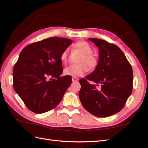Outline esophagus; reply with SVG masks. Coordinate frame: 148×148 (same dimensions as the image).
Wrapping results in <instances>:
<instances>
[{
    "label": "esophagus",
    "instance_id": "1",
    "mask_svg": "<svg viewBox=\"0 0 148 148\" xmlns=\"http://www.w3.org/2000/svg\"><path fill=\"white\" fill-rule=\"evenodd\" d=\"M78 80V78H76V77H72V82H77Z\"/></svg>",
    "mask_w": 148,
    "mask_h": 148
}]
</instances>
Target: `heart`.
Wrapping results in <instances>:
<instances>
[{"mask_svg":"<svg viewBox=\"0 0 148 148\" xmlns=\"http://www.w3.org/2000/svg\"><path fill=\"white\" fill-rule=\"evenodd\" d=\"M73 49L82 53V56L79 58L78 64L71 65L66 67L64 73L66 75L71 77H82L89 71V68L94 69L97 65V58L92 54V49L89 44L86 41H79L73 45ZM69 59V49H66L62 52L60 56V60L62 63L66 64ZM89 66H88L87 65Z\"/></svg>","mask_w":148,"mask_h":148,"instance_id":"obj_1","label":"heart"}]
</instances>
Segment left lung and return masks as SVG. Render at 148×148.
<instances>
[{
    "instance_id": "obj_1",
    "label": "left lung",
    "mask_w": 148,
    "mask_h": 148,
    "mask_svg": "<svg viewBox=\"0 0 148 148\" xmlns=\"http://www.w3.org/2000/svg\"><path fill=\"white\" fill-rule=\"evenodd\" d=\"M99 51L95 71L79 80V100L84 108L98 117H107L123 109L133 90V70L122 51L115 44L89 38ZM101 84L97 88L88 80Z\"/></svg>"
}]
</instances>
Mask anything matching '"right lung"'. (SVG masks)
Here are the masks:
<instances>
[{
  "label": "right lung",
  "instance_id": "add662e5",
  "mask_svg": "<svg viewBox=\"0 0 148 148\" xmlns=\"http://www.w3.org/2000/svg\"><path fill=\"white\" fill-rule=\"evenodd\" d=\"M72 40L52 37L26 46L13 70V86L27 108L42 114L59 104L72 79L63 72L60 56Z\"/></svg>",
  "mask_w": 148,
  "mask_h": 148
}]
</instances>
